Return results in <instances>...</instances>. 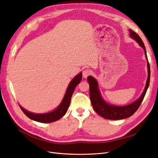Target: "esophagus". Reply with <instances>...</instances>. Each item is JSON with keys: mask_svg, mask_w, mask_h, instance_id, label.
Masks as SVG:
<instances>
[{"mask_svg": "<svg viewBox=\"0 0 158 158\" xmlns=\"http://www.w3.org/2000/svg\"><path fill=\"white\" fill-rule=\"evenodd\" d=\"M91 71L89 69H85V71H83V78H87L88 76L91 74Z\"/></svg>", "mask_w": 158, "mask_h": 158, "instance_id": "esophagus-1", "label": "esophagus"}]
</instances>
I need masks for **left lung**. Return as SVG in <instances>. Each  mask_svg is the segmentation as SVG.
Returning a JSON list of instances; mask_svg holds the SVG:
<instances>
[{
  "instance_id": "left-lung-1",
  "label": "left lung",
  "mask_w": 158,
  "mask_h": 158,
  "mask_svg": "<svg viewBox=\"0 0 158 158\" xmlns=\"http://www.w3.org/2000/svg\"><path fill=\"white\" fill-rule=\"evenodd\" d=\"M129 35L131 38H133L136 41L139 45L144 50L145 56L148 62V76L147 79L145 87L142 94L137 100H135L133 103L126 106H116L108 104L106 102L103 97L102 96L100 89L98 87V83L97 80L94 78L92 76H89L87 77V81L89 84V97L90 100L92 104L93 108L99 115L101 116L106 119L109 120H121L124 119L131 116L137 110L141 102L145 96L147 90L149 85L150 81V67L147 56V52L145 47L142 40L139 37V35L136 34L131 29H129Z\"/></svg>"
}]
</instances>
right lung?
<instances>
[{"label":"right lung","mask_w":158,"mask_h":158,"mask_svg":"<svg viewBox=\"0 0 158 158\" xmlns=\"http://www.w3.org/2000/svg\"><path fill=\"white\" fill-rule=\"evenodd\" d=\"M81 79L82 72H80L79 74L77 75H76L75 77L71 81V82L69 83L67 91H66L64 96L63 98H62L60 104L57 106L56 108H55L52 111L42 114L33 113L24 109L20 104L19 105L25 114L26 115L28 118L33 120L43 123H49L55 122V121L61 118L65 114L66 112H67L69 105H70L72 95L73 92H74L76 86L81 82Z\"/></svg>","instance_id":"right-lung-1"}]
</instances>
